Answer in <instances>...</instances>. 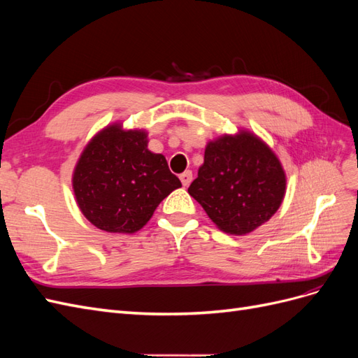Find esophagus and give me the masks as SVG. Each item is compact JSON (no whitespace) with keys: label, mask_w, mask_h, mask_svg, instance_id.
<instances>
[{"label":"esophagus","mask_w":358,"mask_h":358,"mask_svg":"<svg viewBox=\"0 0 358 358\" xmlns=\"http://www.w3.org/2000/svg\"><path fill=\"white\" fill-rule=\"evenodd\" d=\"M179 178H180L182 185H183V187H188L189 183H191V180H192V171H191V170L183 171Z\"/></svg>","instance_id":"obj_1"}]
</instances>
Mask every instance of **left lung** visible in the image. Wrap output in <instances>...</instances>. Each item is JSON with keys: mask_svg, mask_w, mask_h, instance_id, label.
<instances>
[{"mask_svg": "<svg viewBox=\"0 0 358 358\" xmlns=\"http://www.w3.org/2000/svg\"><path fill=\"white\" fill-rule=\"evenodd\" d=\"M285 185V171L273 150L242 129L208 143L188 192L220 230L243 236L276 213Z\"/></svg>", "mask_w": 358, "mask_h": 358, "instance_id": "8db88e82", "label": "left lung"}]
</instances>
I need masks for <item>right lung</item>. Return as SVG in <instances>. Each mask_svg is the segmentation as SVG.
Returning <instances> with one entry per match:
<instances>
[{
    "instance_id": "obj_1",
    "label": "right lung",
    "mask_w": 358,
    "mask_h": 358,
    "mask_svg": "<svg viewBox=\"0 0 358 358\" xmlns=\"http://www.w3.org/2000/svg\"><path fill=\"white\" fill-rule=\"evenodd\" d=\"M166 157L148 149L143 129L113 124L92 137L73 173L76 201L85 218L107 233L131 234L158 204L180 188Z\"/></svg>"
}]
</instances>
